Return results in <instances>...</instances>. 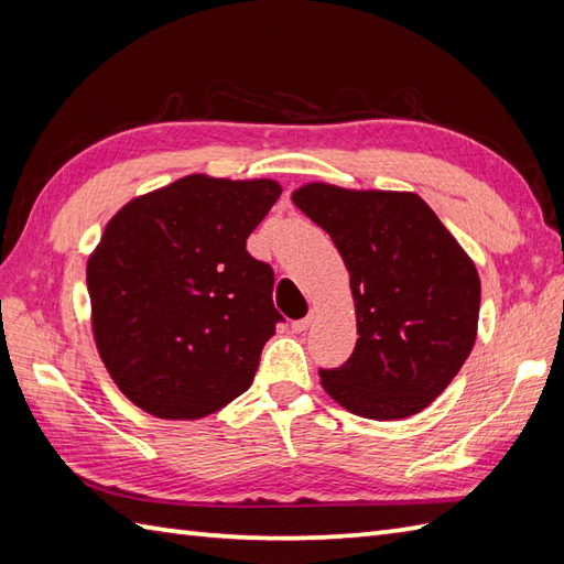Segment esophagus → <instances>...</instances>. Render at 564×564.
<instances>
[{
	"instance_id": "34e87169",
	"label": "esophagus",
	"mask_w": 564,
	"mask_h": 564,
	"mask_svg": "<svg viewBox=\"0 0 564 564\" xmlns=\"http://www.w3.org/2000/svg\"><path fill=\"white\" fill-rule=\"evenodd\" d=\"M310 325H313V315H307L303 319H295L291 327H293V332H305Z\"/></svg>"
}]
</instances>
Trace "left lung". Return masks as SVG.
I'll list each match as a JSON object with an SVG mask.
<instances>
[{"label":"left lung","mask_w":564,"mask_h":564,"mask_svg":"<svg viewBox=\"0 0 564 564\" xmlns=\"http://www.w3.org/2000/svg\"><path fill=\"white\" fill-rule=\"evenodd\" d=\"M293 203L349 269L358 339L319 368L322 388L366 419H404L434 402L470 356L480 275L416 194L307 184Z\"/></svg>","instance_id":"left-lung-1"}]
</instances>
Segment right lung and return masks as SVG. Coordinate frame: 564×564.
Here are the masks:
<instances>
[{
    "mask_svg": "<svg viewBox=\"0 0 564 564\" xmlns=\"http://www.w3.org/2000/svg\"><path fill=\"white\" fill-rule=\"evenodd\" d=\"M271 178L191 174L130 200L87 263L91 327L130 402L200 419L239 398L279 322L273 269L247 251L271 210Z\"/></svg>",
    "mask_w": 564,
    "mask_h": 564,
    "instance_id": "right-lung-1",
    "label": "right lung"
}]
</instances>
